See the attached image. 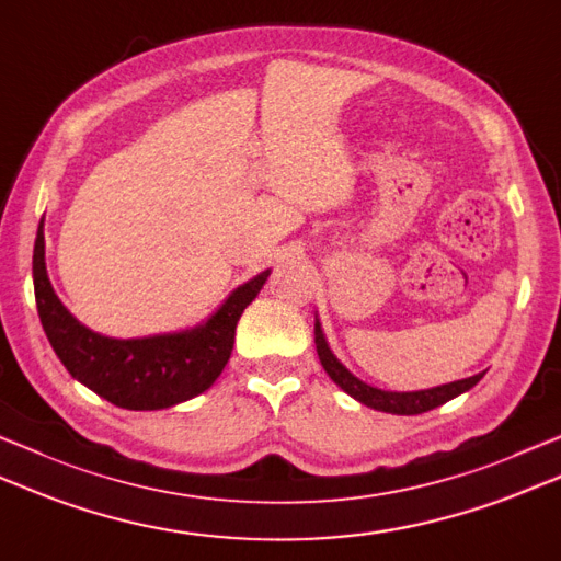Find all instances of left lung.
Wrapping results in <instances>:
<instances>
[{"instance_id":"obj_1","label":"left lung","mask_w":561,"mask_h":561,"mask_svg":"<svg viewBox=\"0 0 561 561\" xmlns=\"http://www.w3.org/2000/svg\"><path fill=\"white\" fill-rule=\"evenodd\" d=\"M313 335H316V353L318 359H321L323 369L328 371V377H331L340 389L345 393H350L355 401L369 405V409L375 411H383V413H393V415H419L425 411H433L437 405H443L447 401H453L459 393L469 391L471 387H477L481 381V377L486 375V371H479L474 377H467V379H459V381H449L443 383V387H433V389H421V391H387V389H377L371 387V383L357 379L353 371H350L343 362H340L331 345H328L325 333L321 328V321L316 318V328H313Z\"/></svg>"}]
</instances>
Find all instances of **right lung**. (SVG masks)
I'll list each match as a JSON object with an SVG mask.
<instances>
[{
    "instance_id": "right-lung-1",
    "label": "right lung",
    "mask_w": 561,
    "mask_h": 561,
    "mask_svg": "<svg viewBox=\"0 0 561 561\" xmlns=\"http://www.w3.org/2000/svg\"><path fill=\"white\" fill-rule=\"evenodd\" d=\"M265 270L230 291L224 304L186 331L108 337L82 325L53 291L46 270L43 218L33 245V291L41 325L72 379L126 411H160L204 393L233 353L236 325L265 287Z\"/></svg>"
}]
</instances>
